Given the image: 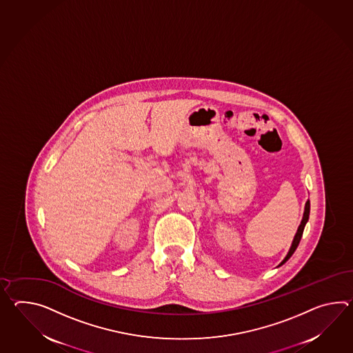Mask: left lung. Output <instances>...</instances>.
<instances>
[{
    "label": "left lung",
    "mask_w": 353,
    "mask_h": 353,
    "mask_svg": "<svg viewBox=\"0 0 353 353\" xmlns=\"http://www.w3.org/2000/svg\"><path fill=\"white\" fill-rule=\"evenodd\" d=\"M309 214H310V201L307 200L305 203V209H304V215H303V219H301V223H300V225L298 228V232H296V234L294 236V241H292V243H291L290 250L288 252V254H286V257L282 259L281 263L277 267L282 266L286 261H289L291 256L294 254V252L296 251V248H298L299 243H300V239H301V236H303V232H304V228H305L306 223H307V220H309Z\"/></svg>",
    "instance_id": "1"
}]
</instances>
